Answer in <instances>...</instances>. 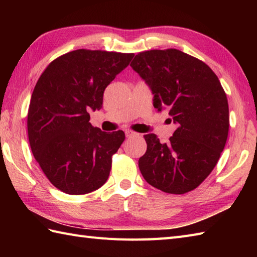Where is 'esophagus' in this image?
<instances>
[{"instance_id": "esophagus-1", "label": "esophagus", "mask_w": 257, "mask_h": 257, "mask_svg": "<svg viewBox=\"0 0 257 257\" xmlns=\"http://www.w3.org/2000/svg\"><path fill=\"white\" fill-rule=\"evenodd\" d=\"M124 134L127 138H132V137H136V136H139L137 133H135V132H133V130H129V129L125 130Z\"/></svg>"}]
</instances>
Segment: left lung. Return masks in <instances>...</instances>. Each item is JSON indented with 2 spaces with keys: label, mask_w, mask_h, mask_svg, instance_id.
I'll return each instance as SVG.
<instances>
[{
  "label": "left lung",
  "mask_w": 257,
  "mask_h": 257,
  "mask_svg": "<svg viewBox=\"0 0 257 257\" xmlns=\"http://www.w3.org/2000/svg\"><path fill=\"white\" fill-rule=\"evenodd\" d=\"M178 128L168 144L145 135L139 169L152 187L183 194L204 181L220 159L228 135V103L217 76L200 59L179 50L139 53L130 64Z\"/></svg>",
  "instance_id": "1"
}]
</instances>
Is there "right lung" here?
<instances>
[{
    "label": "right lung",
    "instance_id": "obj_1",
    "mask_svg": "<svg viewBox=\"0 0 257 257\" xmlns=\"http://www.w3.org/2000/svg\"><path fill=\"white\" fill-rule=\"evenodd\" d=\"M134 54L77 50L53 61L33 90L27 132L31 149L51 183L72 195L105 184L122 130L107 134L89 122L106 87L128 66Z\"/></svg>",
    "mask_w": 257,
    "mask_h": 257
}]
</instances>
